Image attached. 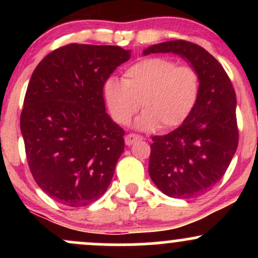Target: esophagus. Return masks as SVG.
I'll list each match as a JSON object with an SVG mask.
<instances>
[{"label": "esophagus", "instance_id": "1", "mask_svg": "<svg viewBox=\"0 0 258 258\" xmlns=\"http://www.w3.org/2000/svg\"><path fill=\"white\" fill-rule=\"evenodd\" d=\"M142 139H143L142 136L136 135V133H130V135L126 136L125 143H126V146H132L133 143H136V142H138V141H142Z\"/></svg>", "mask_w": 258, "mask_h": 258}]
</instances>
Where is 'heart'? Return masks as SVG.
<instances>
[{"label":"heart","mask_w":258,"mask_h":258,"mask_svg":"<svg viewBox=\"0 0 258 258\" xmlns=\"http://www.w3.org/2000/svg\"><path fill=\"white\" fill-rule=\"evenodd\" d=\"M104 99L115 122L127 125L142 105L137 126L170 130L182 125L197 108L201 75L191 65L164 57L142 59L125 70L122 81H105Z\"/></svg>","instance_id":"heart-1"}]
</instances>
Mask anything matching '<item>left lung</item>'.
I'll return each mask as SVG.
<instances>
[{
    "mask_svg": "<svg viewBox=\"0 0 258 258\" xmlns=\"http://www.w3.org/2000/svg\"><path fill=\"white\" fill-rule=\"evenodd\" d=\"M172 52L190 61L201 75V94L190 116L176 130L152 137L150 178L171 198L190 199L206 193L226 173L239 143L235 91L226 70L203 47L184 40L148 47Z\"/></svg>",
    "mask_w": 258,
    "mask_h": 258,
    "instance_id": "obj_1",
    "label": "left lung"
}]
</instances>
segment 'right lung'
I'll use <instances>...</instances> for the list:
<instances>
[{"mask_svg": "<svg viewBox=\"0 0 258 258\" xmlns=\"http://www.w3.org/2000/svg\"><path fill=\"white\" fill-rule=\"evenodd\" d=\"M130 57L119 46L69 43L32 73L20 115L26 160L37 185L61 205H90L110 184L125 131L105 112L103 87Z\"/></svg>", "mask_w": 258, "mask_h": 258, "instance_id": "obj_1", "label": "right lung"}]
</instances>
